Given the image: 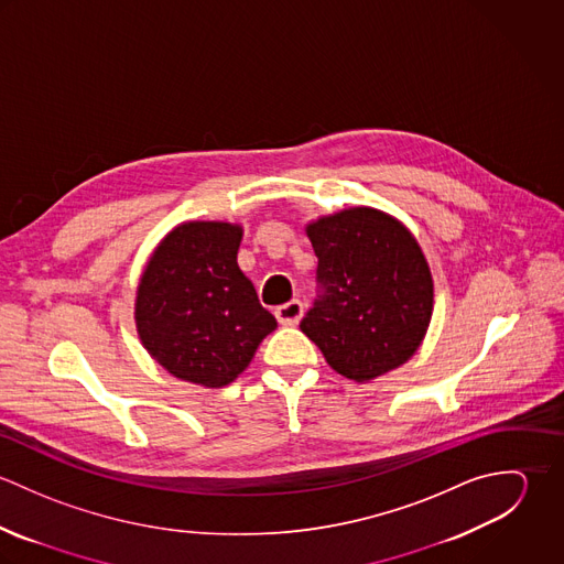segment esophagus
Listing matches in <instances>:
<instances>
[{
  "label": "esophagus",
  "mask_w": 564,
  "mask_h": 564,
  "mask_svg": "<svg viewBox=\"0 0 564 564\" xmlns=\"http://www.w3.org/2000/svg\"><path fill=\"white\" fill-rule=\"evenodd\" d=\"M304 315V304L300 300H291L275 308V317L282 325H297Z\"/></svg>",
  "instance_id": "34e87169"
}]
</instances>
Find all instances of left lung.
Segmentation results:
<instances>
[{"label": "left lung", "mask_w": 564, "mask_h": 564, "mask_svg": "<svg viewBox=\"0 0 564 564\" xmlns=\"http://www.w3.org/2000/svg\"><path fill=\"white\" fill-rule=\"evenodd\" d=\"M317 297L300 323L340 376L367 382L403 365L432 317V275L402 224L349 208L306 228Z\"/></svg>", "instance_id": "left-lung-1"}]
</instances>
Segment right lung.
<instances>
[{
  "label": "right lung",
  "instance_id": "add662e5",
  "mask_svg": "<svg viewBox=\"0 0 564 564\" xmlns=\"http://www.w3.org/2000/svg\"><path fill=\"white\" fill-rule=\"evenodd\" d=\"M241 235L221 221L184 224L164 237L141 278L139 336L180 380L230 384L278 327L237 264Z\"/></svg>",
  "mask_w": 564,
  "mask_h": 564
}]
</instances>
